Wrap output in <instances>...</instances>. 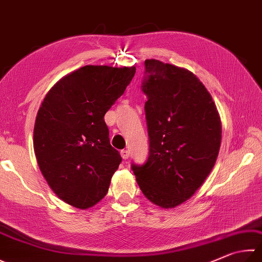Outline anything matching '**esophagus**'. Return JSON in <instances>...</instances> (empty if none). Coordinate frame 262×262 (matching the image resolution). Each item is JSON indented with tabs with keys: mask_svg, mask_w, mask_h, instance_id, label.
I'll use <instances>...</instances> for the list:
<instances>
[{
	"mask_svg": "<svg viewBox=\"0 0 262 262\" xmlns=\"http://www.w3.org/2000/svg\"><path fill=\"white\" fill-rule=\"evenodd\" d=\"M121 156L123 157V160H127L130 156V151L127 149H123V150H121Z\"/></svg>",
	"mask_w": 262,
	"mask_h": 262,
	"instance_id": "34e87169",
	"label": "esophagus"
}]
</instances>
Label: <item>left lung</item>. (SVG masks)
Here are the masks:
<instances>
[{
    "label": "left lung",
    "mask_w": 262,
    "mask_h": 262,
    "mask_svg": "<svg viewBox=\"0 0 262 262\" xmlns=\"http://www.w3.org/2000/svg\"><path fill=\"white\" fill-rule=\"evenodd\" d=\"M141 90L149 152L131 169L148 200L169 209L195 194L213 169L221 122L212 97L191 72L156 59L145 60Z\"/></svg>",
    "instance_id": "left-lung-1"
}]
</instances>
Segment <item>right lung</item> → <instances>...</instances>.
Instances as JSON below:
<instances>
[{
	"instance_id": "add662e5",
	"label": "right lung",
	"mask_w": 262,
	"mask_h": 262,
	"mask_svg": "<svg viewBox=\"0 0 262 262\" xmlns=\"http://www.w3.org/2000/svg\"><path fill=\"white\" fill-rule=\"evenodd\" d=\"M135 73L136 67L88 65L62 77L44 98L34 150L49 186L67 204L88 209L106 196L122 157L103 116Z\"/></svg>"
}]
</instances>
